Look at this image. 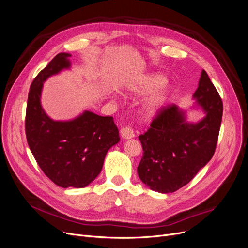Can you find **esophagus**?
<instances>
[{
  "instance_id": "esophagus-1",
  "label": "esophagus",
  "mask_w": 248,
  "mask_h": 248,
  "mask_svg": "<svg viewBox=\"0 0 248 248\" xmlns=\"http://www.w3.org/2000/svg\"><path fill=\"white\" fill-rule=\"evenodd\" d=\"M121 135L124 139H132L135 137V132L134 128L132 125H126V126H123L121 129Z\"/></svg>"
}]
</instances>
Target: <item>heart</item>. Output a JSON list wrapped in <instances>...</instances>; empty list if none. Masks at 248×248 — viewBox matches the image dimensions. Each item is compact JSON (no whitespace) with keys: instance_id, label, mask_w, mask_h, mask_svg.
Here are the masks:
<instances>
[{"instance_id":"b5f03b06","label":"heart","mask_w":248,"mask_h":248,"mask_svg":"<svg viewBox=\"0 0 248 248\" xmlns=\"http://www.w3.org/2000/svg\"><path fill=\"white\" fill-rule=\"evenodd\" d=\"M166 79L162 75H149L140 78V79L137 80L135 83L129 85L128 90L137 95H145L155 89H158L159 87L164 85ZM165 98L166 94L164 91H159V93L153 94L146 102V111L148 113H154L157 111L162 107Z\"/></svg>"}]
</instances>
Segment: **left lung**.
<instances>
[{
    "instance_id": "8db88e82",
    "label": "left lung",
    "mask_w": 248,
    "mask_h": 248,
    "mask_svg": "<svg viewBox=\"0 0 248 248\" xmlns=\"http://www.w3.org/2000/svg\"><path fill=\"white\" fill-rule=\"evenodd\" d=\"M194 98L206 116L197 124L185 121L175 104L160 108L151 127L139 139L142 157L138 174L153 191L173 193L187 185L215 153L223 103L205 70H202Z\"/></svg>"
}]
</instances>
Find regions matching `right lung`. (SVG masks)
<instances>
[{"label":"right lung","instance_id":"add662e5","mask_svg":"<svg viewBox=\"0 0 248 248\" xmlns=\"http://www.w3.org/2000/svg\"><path fill=\"white\" fill-rule=\"evenodd\" d=\"M68 53H59L31 83L25 131L29 148L43 173L62 188H83L100 173L108 151L120 141L112 116L84 111L69 122H55L43 110L40 96L43 82L51 75L69 68Z\"/></svg>","mask_w":248,"mask_h":248}]
</instances>
